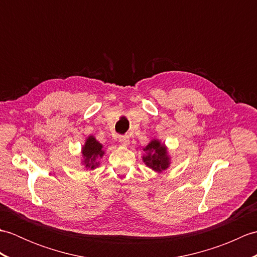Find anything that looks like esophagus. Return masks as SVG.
I'll return each instance as SVG.
<instances>
[{"label": "esophagus", "mask_w": 257, "mask_h": 257, "mask_svg": "<svg viewBox=\"0 0 257 257\" xmlns=\"http://www.w3.org/2000/svg\"><path fill=\"white\" fill-rule=\"evenodd\" d=\"M119 143L121 144V145H124V146H127V145H129V137L128 136H119Z\"/></svg>", "instance_id": "1"}]
</instances>
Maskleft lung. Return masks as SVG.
<instances>
[{
  "label": "left lung",
  "instance_id": "left-lung-1",
  "mask_svg": "<svg viewBox=\"0 0 257 257\" xmlns=\"http://www.w3.org/2000/svg\"><path fill=\"white\" fill-rule=\"evenodd\" d=\"M145 151H147V156L144 157V162L147 166L158 172L166 170L169 166V159L165 146L160 145L158 140H154L146 147Z\"/></svg>",
  "mask_w": 257,
  "mask_h": 257
}]
</instances>
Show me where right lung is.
<instances>
[{
	"instance_id": "obj_1",
	"label": "right lung",
	"mask_w": 257,
	"mask_h": 257,
	"mask_svg": "<svg viewBox=\"0 0 257 257\" xmlns=\"http://www.w3.org/2000/svg\"><path fill=\"white\" fill-rule=\"evenodd\" d=\"M102 146L98 143L94 137H89L87 139L86 144L83 148V155L85 158V163L87 167L92 166L91 169H94L97 165L96 160L103 155V151L101 150Z\"/></svg>"
}]
</instances>
